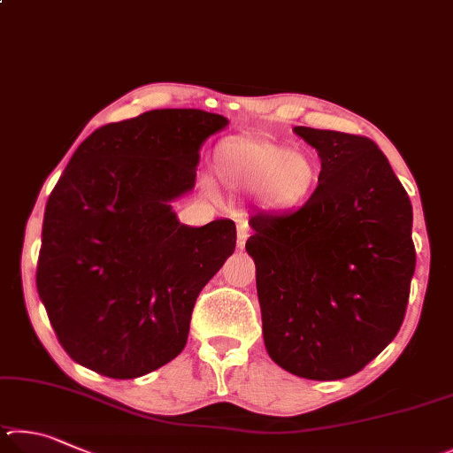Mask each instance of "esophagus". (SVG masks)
<instances>
[{
    "label": "esophagus",
    "mask_w": 453,
    "mask_h": 453,
    "mask_svg": "<svg viewBox=\"0 0 453 453\" xmlns=\"http://www.w3.org/2000/svg\"><path fill=\"white\" fill-rule=\"evenodd\" d=\"M249 234H250L249 220H247V219H241L239 222H236V247L244 249V244H247Z\"/></svg>",
    "instance_id": "1"
}]
</instances>
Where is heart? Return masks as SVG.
Wrapping results in <instances>:
<instances>
[{
	"label": "heart",
	"instance_id": "obj_1",
	"mask_svg": "<svg viewBox=\"0 0 453 453\" xmlns=\"http://www.w3.org/2000/svg\"><path fill=\"white\" fill-rule=\"evenodd\" d=\"M214 166L228 188L255 193L274 211L304 204L319 180L308 155L258 139H228L214 153Z\"/></svg>",
	"mask_w": 453,
	"mask_h": 453
}]
</instances>
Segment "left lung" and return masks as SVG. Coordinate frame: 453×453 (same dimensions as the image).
Segmentation results:
<instances>
[{
	"label": "left lung",
	"instance_id": "8db88e82",
	"mask_svg": "<svg viewBox=\"0 0 453 453\" xmlns=\"http://www.w3.org/2000/svg\"><path fill=\"white\" fill-rule=\"evenodd\" d=\"M319 150V187L295 212H257L265 346L290 374L340 380L392 342L416 271L411 203L386 155L362 134L295 127Z\"/></svg>",
	"mask_w": 453,
	"mask_h": 453
}]
</instances>
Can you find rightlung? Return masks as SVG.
<instances>
[{"label":"right lung","mask_w":453,"mask_h":453,"mask_svg":"<svg viewBox=\"0 0 453 453\" xmlns=\"http://www.w3.org/2000/svg\"><path fill=\"white\" fill-rule=\"evenodd\" d=\"M226 119L155 109L95 129L45 204L37 292L59 344L97 374L129 380L182 352L198 295L236 247L233 220H177L198 149Z\"/></svg>","instance_id":"1"}]
</instances>
